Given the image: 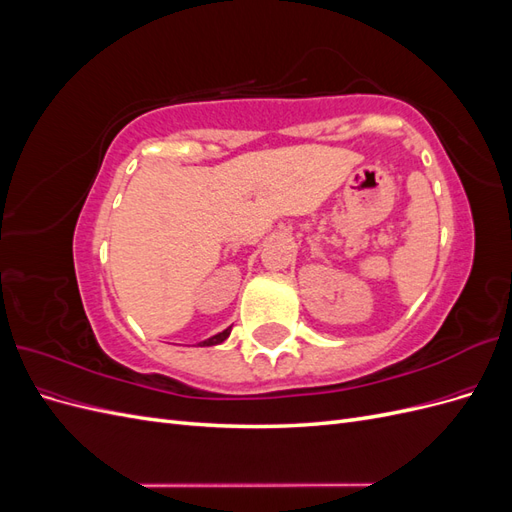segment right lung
Instances as JSON below:
<instances>
[{
  "mask_svg": "<svg viewBox=\"0 0 512 512\" xmlns=\"http://www.w3.org/2000/svg\"><path fill=\"white\" fill-rule=\"evenodd\" d=\"M228 335H230V329H226V331H222V333H218V335H213V337L205 339L203 346H215V344H222Z\"/></svg>",
  "mask_w": 512,
  "mask_h": 512,
  "instance_id": "obj_1",
  "label": "right lung"
}]
</instances>
